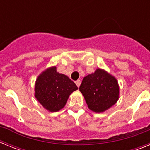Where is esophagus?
Wrapping results in <instances>:
<instances>
[{
    "instance_id": "obj_1",
    "label": "esophagus",
    "mask_w": 150,
    "mask_h": 150,
    "mask_svg": "<svg viewBox=\"0 0 150 150\" xmlns=\"http://www.w3.org/2000/svg\"><path fill=\"white\" fill-rule=\"evenodd\" d=\"M80 83H81V81H80L79 79H78V80L75 81V83H76V86H77V87L79 86V85H80Z\"/></svg>"
}]
</instances>
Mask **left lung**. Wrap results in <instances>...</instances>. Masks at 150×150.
I'll return each mask as SVG.
<instances>
[{
	"instance_id": "left-lung-1",
	"label": "left lung",
	"mask_w": 150,
	"mask_h": 150,
	"mask_svg": "<svg viewBox=\"0 0 150 150\" xmlns=\"http://www.w3.org/2000/svg\"><path fill=\"white\" fill-rule=\"evenodd\" d=\"M79 91L88 108L95 112L109 109L117 102L120 95L117 79L100 68L83 78Z\"/></svg>"
}]
</instances>
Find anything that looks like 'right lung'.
<instances>
[{
  "mask_svg": "<svg viewBox=\"0 0 150 150\" xmlns=\"http://www.w3.org/2000/svg\"><path fill=\"white\" fill-rule=\"evenodd\" d=\"M77 89L76 84L68 76L57 72L54 66L38 76L34 96L45 109L57 112L65 106L70 95Z\"/></svg>",
  "mask_w": 150,
  "mask_h": 150,
  "instance_id": "right-lung-1",
  "label": "right lung"
}]
</instances>
